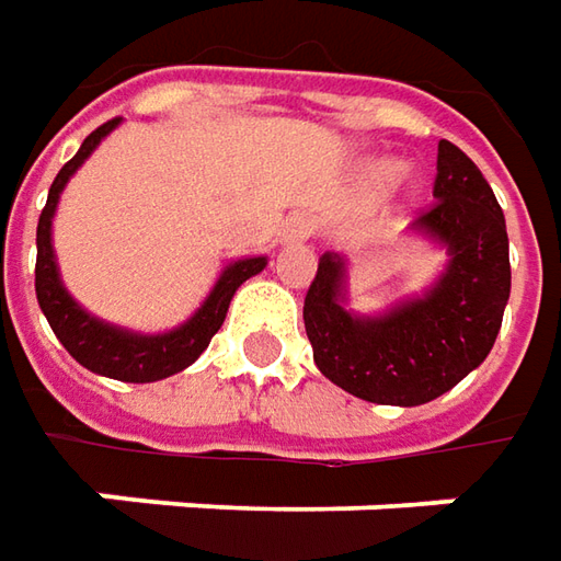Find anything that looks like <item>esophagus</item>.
<instances>
[{
	"label": "esophagus",
	"mask_w": 561,
	"mask_h": 561,
	"mask_svg": "<svg viewBox=\"0 0 561 561\" xmlns=\"http://www.w3.org/2000/svg\"><path fill=\"white\" fill-rule=\"evenodd\" d=\"M306 237H312V221L306 215L293 211L290 218L280 225V240L284 243H296V240H306Z\"/></svg>",
	"instance_id": "obj_1"
}]
</instances>
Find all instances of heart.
<instances>
[{"label": "heart", "instance_id": "1", "mask_svg": "<svg viewBox=\"0 0 561 561\" xmlns=\"http://www.w3.org/2000/svg\"><path fill=\"white\" fill-rule=\"evenodd\" d=\"M393 171H397L393 164H380V168L375 171V181H377V184H383V181H387V178H390Z\"/></svg>", "mask_w": 561, "mask_h": 561}]
</instances>
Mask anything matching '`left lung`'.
<instances>
[{
	"label": "left lung",
	"instance_id": "1",
	"mask_svg": "<svg viewBox=\"0 0 561 561\" xmlns=\"http://www.w3.org/2000/svg\"><path fill=\"white\" fill-rule=\"evenodd\" d=\"M412 233L449 255L431 290L383 314L346 309V262L318 259L302 321L318 371L377 405H421L453 390L493 350L512 287L503 208L478 164L440 140L434 203Z\"/></svg>",
	"mask_w": 561,
	"mask_h": 561
}]
</instances>
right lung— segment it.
Here are the masks:
<instances>
[{
  "label": "right lung",
  "instance_id": "add662e5",
  "mask_svg": "<svg viewBox=\"0 0 561 561\" xmlns=\"http://www.w3.org/2000/svg\"><path fill=\"white\" fill-rule=\"evenodd\" d=\"M118 124L121 118H112L105 121L102 127H96L83 140V146L77 149L75 159L55 174L53 186H49V199H46V208H43L39 225H36V302H39V309L46 314L55 336L61 340V346L83 368H90V371H96L102 377L127 380V383H152V380H162V377L184 371L186 365H193L196 358L203 356L205 346L211 343V336L218 334L221 324H225V314L230 309V299H233L237 287L243 280H249L252 274L265 268L268 259L252 255V259L230 262L221 271V277L215 280L211 293L205 296L203 306L190 314L181 328H174L168 334H134V331H124V328H115V324H105V321H99L96 314L80 309L75 296L65 290L58 265H55V205H58V196H61L65 184L71 181V174L93 156V149Z\"/></svg>",
  "mask_w": 561,
  "mask_h": 561
}]
</instances>
